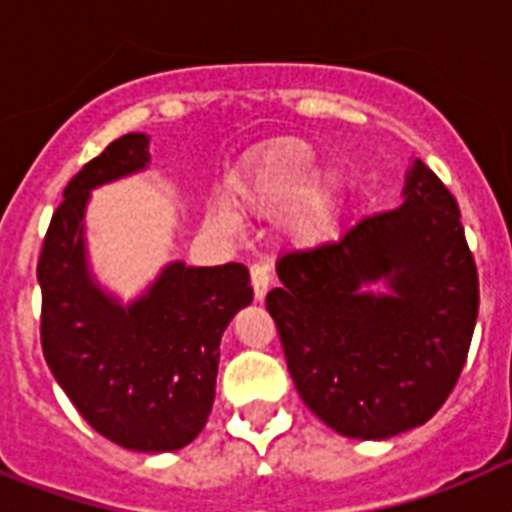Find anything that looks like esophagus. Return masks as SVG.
<instances>
[{"label": "esophagus", "mask_w": 512, "mask_h": 512, "mask_svg": "<svg viewBox=\"0 0 512 512\" xmlns=\"http://www.w3.org/2000/svg\"><path fill=\"white\" fill-rule=\"evenodd\" d=\"M249 276H252V289H255L257 300H263L268 295V287H271V271H268V265L257 263L249 268Z\"/></svg>", "instance_id": "34e87169"}]
</instances>
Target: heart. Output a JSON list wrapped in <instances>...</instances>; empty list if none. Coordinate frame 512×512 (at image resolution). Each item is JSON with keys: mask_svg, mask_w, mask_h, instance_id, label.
I'll return each instance as SVG.
<instances>
[{"mask_svg": "<svg viewBox=\"0 0 512 512\" xmlns=\"http://www.w3.org/2000/svg\"><path fill=\"white\" fill-rule=\"evenodd\" d=\"M231 201L255 217H276L289 208V236L303 247H316L335 236L345 209V185L337 172H319L311 146L287 140L263 151L236 175ZM207 220L217 231H239L231 209L215 207Z\"/></svg>", "mask_w": 512, "mask_h": 512, "instance_id": "1", "label": "heart"}]
</instances>
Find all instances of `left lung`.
<instances>
[{
	"instance_id": "obj_1",
	"label": "left lung",
	"mask_w": 512,
	"mask_h": 512,
	"mask_svg": "<svg viewBox=\"0 0 512 512\" xmlns=\"http://www.w3.org/2000/svg\"><path fill=\"white\" fill-rule=\"evenodd\" d=\"M404 201L276 263L265 297L297 393L340 436L420 428L457 385L478 316L460 209L414 159Z\"/></svg>"
}]
</instances>
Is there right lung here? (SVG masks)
<instances>
[{"mask_svg": "<svg viewBox=\"0 0 512 512\" xmlns=\"http://www.w3.org/2000/svg\"><path fill=\"white\" fill-rule=\"evenodd\" d=\"M151 138L114 140L66 185L44 236L42 350L84 420L132 452H175L199 436L215 401L220 337L252 303L241 263H167L146 292L122 303L87 257L84 215L95 188L143 172Z\"/></svg>", "mask_w": 512, "mask_h": 512, "instance_id": "obj_1", "label": "right lung"}]
</instances>
